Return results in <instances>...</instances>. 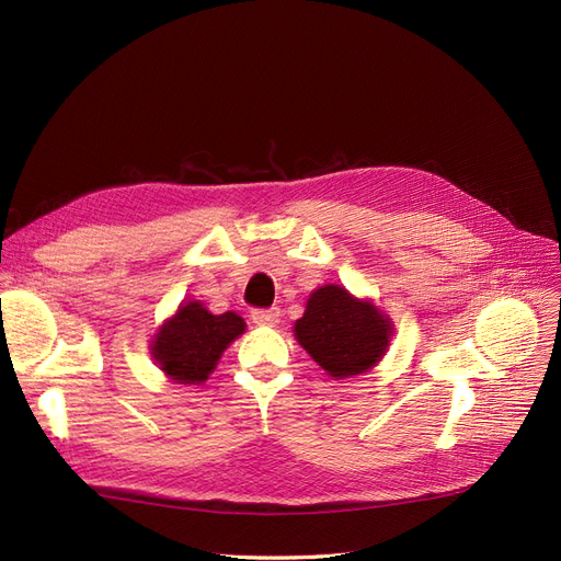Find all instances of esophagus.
I'll list each match as a JSON object with an SVG mask.
<instances>
[{
  "label": "esophagus",
  "instance_id": "34e87169",
  "mask_svg": "<svg viewBox=\"0 0 561 561\" xmlns=\"http://www.w3.org/2000/svg\"><path fill=\"white\" fill-rule=\"evenodd\" d=\"M252 321L256 325H275L279 321V309L270 307V309H254Z\"/></svg>",
  "mask_w": 561,
  "mask_h": 561
}]
</instances>
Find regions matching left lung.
Wrapping results in <instances>:
<instances>
[{"instance_id":"8db88e82","label":"left lung","mask_w":561,"mask_h":561,"mask_svg":"<svg viewBox=\"0 0 561 561\" xmlns=\"http://www.w3.org/2000/svg\"><path fill=\"white\" fill-rule=\"evenodd\" d=\"M294 335L333 379H351L377 367L396 325L369 298H356L340 284H323L307 298Z\"/></svg>"}]
</instances>
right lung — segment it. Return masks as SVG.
<instances>
[{
  "label": "right lung",
  "instance_id": "1",
  "mask_svg": "<svg viewBox=\"0 0 561 561\" xmlns=\"http://www.w3.org/2000/svg\"><path fill=\"white\" fill-rule=\"evenodd\" d=\"M244 319L236 312L213 314L203 302H180L152 337L150 354L173 383H203L213 375L224 351L244 333Z\"/></svg>",
  "mask_w": 561,
  "mask_h": 561
}]
</instances>
